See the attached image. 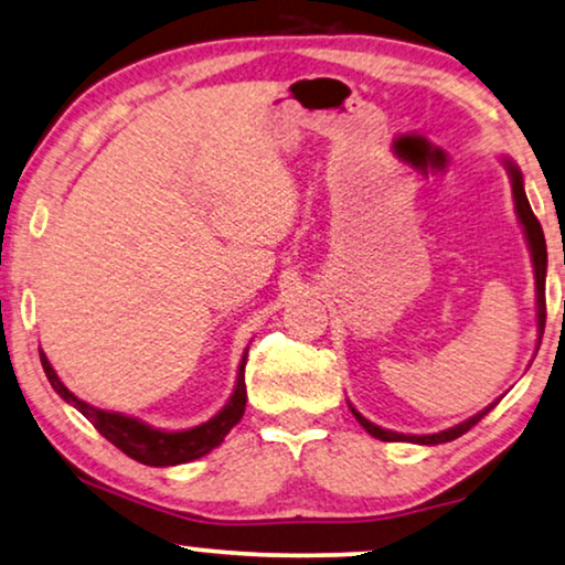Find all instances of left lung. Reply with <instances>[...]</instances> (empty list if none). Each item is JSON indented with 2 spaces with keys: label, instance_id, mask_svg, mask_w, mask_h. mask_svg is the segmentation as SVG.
Here are the masks:
<instances>
[{
  "label": "left lung",
  "instance_id": "8db88e82",
  "mask_svg": "<svg viewBox=\"0 0 565 565\" xmlns=\"http://www.w3.org/2000/svg\"><path fill=\"white\" fill-rule=\"evenodd\" d=\"M509 170V178H511V191H514V209H516V216L519 222H522L524 227V235H527V243H530V253H532V266H535V287H537V330H540V338H543V330H545V268H547V247H545V235H543V227H540L537 216L532 214L530 209V201H527V193H524V183H522V172L511 160H503ZM495 405V403H493ZM493 405H488L486 411L476 413V416L462 420V424H457L452 428H447V431H439V434H424V436H416V434H395V431H387V428H380L374 426L372 420H366L364 416L356 408H351L353 416L361 426L370 431L374 439H382V441H413V445H445V441H452L457 436H462L465 431H470L472 426L478 424L480 418L486 416L488 411L493 408Z\"/></svg>",
  "mask_w": 565,
  "mask_h": 565
}]
</instances>
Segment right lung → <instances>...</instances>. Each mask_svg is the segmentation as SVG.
Segmentation results:
<instances>
[{
	"label": "right lung",
	"instance_id": "1",
	"mask_svg": "<svg viewBox=\"0 0 565 565\" xmlns=\"http://www.w3.org/2000/svg\"><path fill=\"white\" fill-rule=\"evenodd\" d=\"M245 359H247V351L243 361H239L235 393H232L230 403L224 405L214 418H209L206 424L201 426L188 428V431H162V428L141 424L139 418H129V416H120V413L93 408V405L79 401L77 395L64 387V382L56 377L54 366L49 364L46 353L41 351V364L51 382V387H54L66 403H72L74 408H77L82 416H85L89 424H93L97 431L110 441V445H116L120 452L129 455L131 460H137L141 465H152V468H170V465L199 460V457L209 455L214 447L222 445L224 436L230 434V428L235 426L245 413V403H247Z\"/></svg>",
	"mask_w": 565,
	"mask_h": 565
}]
</instances>
